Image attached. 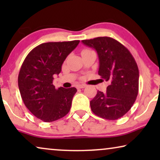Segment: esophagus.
I'll return each instance as SVG.
<instances>
[{"label":"esophagus","instance_id":"esophagus-1","mask_svg":"<svg viewBox=\"0 0 160 160\" xmlns=\"http://www.w3.org/2000/svg\"><path fill=\"white\" fill-rule=\"evenodd\" d=\"M77 87V89H82V88H84V87H86V85L84 84H78L76 86Z\"/></svg>","mask_w":160,"mask_h":160}]
</instances>
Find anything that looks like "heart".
<instances>
[{"label": "heart", "instance_id": "heart-1", "mask_svg": "<svg viewBox=\"0 0 160 160\" xmlns=\"http://www.w3.org/2000/svg\"><path fill=\"white\" fill-rule=\"evenodd\" d=\"M84 51H87V50H84Z\"/></svg>", "mask_w": 160, "mask_h": 160}]
</instances>
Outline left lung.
Listing matches in <instances>:
<instances>
[{
	"label": "left lung",
	"mask_w": 160,
	"mask_h": 160,
	"mask_svg": "<svg viewBox=\"0 0 160 160\" xmlns=\"http://www.w3.org/2000/svg\"><path fill=\"white\" fill-rule=\"evenodd\" d=\"M82 42L97 52L98 74L110 84L106 92L98 91L91 100L92 111L103 119H119L131 108L138 93L137 63L124 46L110 37H98Z\"/></svg>",
	"instance_id": "1"
}]
</instances>
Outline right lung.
Listing matches in <instances>:
<instances>
[{"mask_svg": "<svg viewBox=\"0 0 160 160\" xmlns=\"http://www.w3.org/2000/svg\"><path fill=\"white\" fill-rule=\"evenodd\" d=\"M79 42L41 43L28 54L22 65L18 76L22 99L28 110L43 122L60 119L71 109L77 89H55L53 76L60 73L63 62Z\"/></svg>", "mask_w": 160, "mask_h": 160, "instance_id": "right-lung-1", "label": "right lung"}]
</instances>
